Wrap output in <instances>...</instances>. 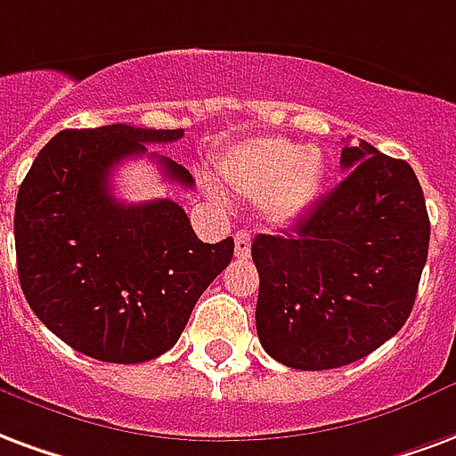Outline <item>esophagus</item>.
<instances>
[{
  "label": "esophagus",
  "mask_w": 456,
  "mask_h": 456,
  "mask_svg": "<svg viewBox=\"0 0 456 456\" xmlns=\"http://www.w3.org/2000/svg\"><path fill=\"white\" fill-rule=\"evenodd\" d=\"M234 254H237V258H246V256L251 254V237H248V232H237L234 234Z\"/></svg>",
  "instance_id": "esophagus-1"
}]
</instances>
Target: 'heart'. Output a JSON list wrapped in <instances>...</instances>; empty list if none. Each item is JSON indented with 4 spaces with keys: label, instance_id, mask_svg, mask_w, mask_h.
<instances>
[{
    "label": "heart",
    "instance_id": "obj_1",
    "mask_svg": "<svg viewBox=\"0 0 456 456\" xmlns=\"http://www.w3.org/2000/svg\"><path fill=\"white\" fill-rule=\"evenodd\" d=\"M219 176L239 198L261 200L273 227H288L312 210L326 181V161L316 150L285 137H254L217 161Z\"/></svg>",
    "mask_w": 456,
    "mask_h": 456
}]
</instances>
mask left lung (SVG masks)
I'll return each mask as SVG.
<instances>
[{"instance_id":"8db88e82","label":"left lung","mask_w":456,"mask_h":456,"mask_svg":"<svg viewBox=\"0 0 456 456\" xmlns=\"http://www.w3.org/2000/svg\"><path fill=\"white\" fill-rule=\"evenodd\" d=\"M348 171L292 234H258L256 329L263 350L295 370H333L396 336L416 302L430 219L408 161L360 140Z\"/></svg>"}]
</instances>
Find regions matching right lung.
<instances>
[{"instance_id":"add662e5","label":"right lung","mask_w":456,"mask_h":456,"mask_svg":"<svg viewBox=\"0 0 456 456\" xmlns=\"http://www.w3.org/2000/svg\"><path fill=\"white\" fill-rule=\"evenodd\" d=\"M183 130L103 125L62 130L23 178L13 212L19 280L40 322L77 353L147 362L176 346L195 302L234 256V239L202 244L178 202L116 200L110 174L144 144ZM193 188L176 161L147 154Z\"/></svg>"}]
</instances>
